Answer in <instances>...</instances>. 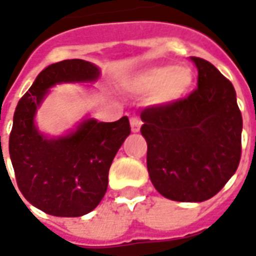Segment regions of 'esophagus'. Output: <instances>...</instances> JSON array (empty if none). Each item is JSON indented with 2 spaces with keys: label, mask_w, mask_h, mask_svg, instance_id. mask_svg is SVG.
Here are the masks:
<instances>
[{
  "label": "esophagus",
  "mask_w": 256,
  "mask_h": 256,
  "mask_svg": "<svg viewBox=\"0 0 256 256\" xmlns=\"http://www.w3.org/2000/svg\"><path fill=\"white\" fill-rule=\"evenodd\" d=\"M142 120L138 116H132L130 118V126H132V132L133 133H138L140 128H141Z\"/></svg>",
  "instance_id": "1"
}]
</instances>
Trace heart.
<instances>
[{"instance_id": "heart-1", "label": "heart", "mask_w": 256, "mask_h": 256, "mask_svg": "<svg viewBox=\"0 0 256 256\" xmlns=\"http://www.w3.org/2000/svg\"><path fill=\"white\" fill-rule=\"evenodd\" d=\"M194 82V74L188 66H156L137 74L128 88L136 94H152L155 104L178 102L190 93Z\"/></svg>"}]
</instances>
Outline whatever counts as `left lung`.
<instances>
[{"mask_svg": "<svg viewBox=\"0 0 256 256\" xmlns=\"http://www.w3.org/2000/svg\"><path fill=\"white\" fill-rule=\"evenodd\" d=\"M190 58L198 67V88L178 102L141 112L150 181L176 202L215 196L242 158V118L233 84L210 62Z\"/></svg>", "mask_w": 256, "mask_h": 256, "instance_id": "8db88e82", "label": "left lung"}]
</instances>
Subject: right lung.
Returning <instances> with one entry per match:
<instances>
[{"instance_id": "right-lung-1", "label": "right lung", "mask_w": 256, "mask_h": 256, "mask_svg": "<svg viewBox=\"0 0 256 256\" xmlns=\"http://www.w3.org/2000/svg\"><path fill=\"white\" fill-rule=\"evenodd\" d=\"M98 75L94 64L80 58L50 64L16 106L9 136L16 182L26 200L46 214L82 216L94 210L106 192L112 160L130 134L128 116L110 123L90 118L58 138H46L36 128V108L49 88L63 82H93Z\"/></svg>"}]
</instances>
